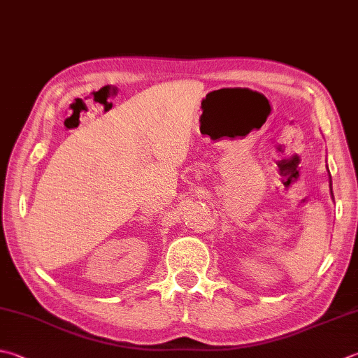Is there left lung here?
<instances>
[{
    "mask_svg": "<svg viewBox=\"0 0 358 358\" xmlns=\"http://www.w3.org/2000/svg\"><path fill=\"white\" fill-rule=\"evenodd\" d=\"M330 193H332V179H330ZM334 196V194H332Z\"/></svg>",
    "mask_w": 358,
    "mask_h": 358,
    "instance_id": "1",
    "label": "left lung"
}]
</instances>
